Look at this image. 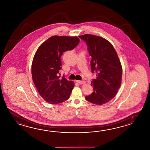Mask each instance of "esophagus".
<instances>
[{"instance_id":"obj_1","label":"esophagus","mask_w":150,"mask_h":150,"mask_svg":"<svg viewBox=\"0 0 150 150\" xmlns=\"http://www.w3.org/2000/svg\"><path fill=\"white\" fill-rule=\"evenodd\" d=\"M76 82L78 83H79V84H84L85 83V81H83V80H76Z\"/></svg>"}]
</instances>
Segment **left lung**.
Listing matches in <instances>:
<instances>
[{
	"label": "left lung",
	"instance_id": "8db88e82",
	"mask_svg": "<svg viewBox=\"0 0 150 150\" xmlns=\"http://www.w3.org/2000/svg\"><path fill=\"white\" fill-rule=\"evenodd\" d=\"M86 42L92 57V72L96 78L91 81L94 92L86 99L91 103L102 105L116 95L121 85L122 67L117 54L112 43L96 35L85 34L79 36Z\"/></svg>",
	"mask_w": 150,
	"mask_h": 150
}]
</instances>
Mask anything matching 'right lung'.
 Instances as JSON below:
<instances>
[{
	"mask_svg": "<svg viewBox=\"0 0 150 150\" xmlns=\"http://www.w3.org/2000/svg\"><path fill=\"white\" fill-rule=\"evenodd\" d=\"M77 36L54 35L40 45L32 64L33 81L38 93L50 104H58L69 99L74 88L73 81L58 76L61 70V57L79 42Z\"/></svg>",
	"mask_w": 150,
	"mask_h": 150,
	"instance_id": "add662e5",
	"label": "right lung"
}]
</instances>
